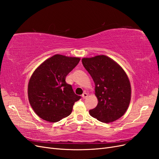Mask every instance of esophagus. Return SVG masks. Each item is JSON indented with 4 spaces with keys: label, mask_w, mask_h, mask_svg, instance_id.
<instances>
[{
    "label": "esophagus",
    "mask_w": 159,
    "mask_h": 159,
    "mask_svg": "<svg viewBox=\"0 0 159 159\" xmlns=\"http://www.w3.org/2000/svg\"><path fill=\"white\" fill-rule=\"evenodd\" d=\"M88 93H84L83 94H82V98H84V99H85L86 98H88Z\"/></svg>",
    "instance_id": "1"
}]
</instances>
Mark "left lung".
Masks as SVG:
<instances>
[{
	"label": "left lung",
	"instance_id": "obj_1",
	"mask_svg": "<svg viewBox=\"0 0 159 159\" xmlns=\"http://www.w3.org/2000/svg\"><path fill=\"white\" fill-rule=\"evenodd\" d=\"M81 61L94 81L98 99L96 107L89 110L90 115L103 123L116 121L126 112L131 101V85L125 72L103 55Z\"/></svg>",
	"mask_w": 159,
	"mask_h": 159
}]
</instances>
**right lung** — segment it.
<instances>
[{
    "mask_svg": "<svg viewBox=\"0 0 159 159\" xmlns=\"http://www.w3.org/2000/svg\"><path fill=\"white\" fill-rule=\"evenodd\" d=\"M80 58L56 54L46 60L32 75L28 86V99L34 112L42 119L57 122L69 116L76 95L66 77Z\"/></svg>",
    "mask_w": 159,
    "mask_h": 159,
    "instance_id": "1",
    "label": "right lung"
}]
</instances>
